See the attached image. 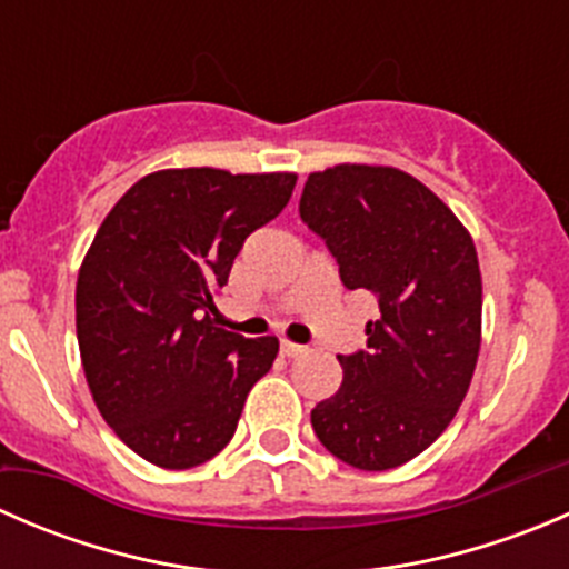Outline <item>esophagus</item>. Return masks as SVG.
I'll use <instances>...</instances> for the list:
<instances>
[{"label": "esophagus", "mask_w": 569, "mask_h": 569, "mask_svg": "<svg viewBox=\"0 0 569 569\" xmlns=\"http://www.w3.org/2000/svg\"><path fill=\"white\" fill-rule=\"evenodd\" d=\"M308 347H302V343H291V341H280V355L283 358H300V355H306Z\"/></svg>", "instance_id": "esophagus-1"}]
</instances>
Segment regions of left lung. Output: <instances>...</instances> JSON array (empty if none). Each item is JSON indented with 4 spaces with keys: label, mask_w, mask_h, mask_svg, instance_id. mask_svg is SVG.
<instances>
[{
    "label": "left lung",
    "mask_w": 569,
    "mask_h": 569,
    "mask_svg": "<svg viewBox=\"0 0 569 569\" xmlns=\"http://www.w3.org/2000/svg\"><path fill=\"white\" fill-rule=\"evenodd\" d=\"M300 217L347 289L377 297L366 349L338 355L336 396L311 410L332 457L360 470L410 462L460 410L481 343V274L470 233L418 178L380 164L311 173Z\"/></svg>",
    "instance_id": "8db88e82"
}]
</instances>
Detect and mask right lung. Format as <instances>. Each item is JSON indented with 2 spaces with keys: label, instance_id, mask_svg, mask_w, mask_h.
<instances>
[{
  "label": "right lung",
  "instance_id": "add662e5",
  "mask_svg": "<svg viewBox=\"0 0 569 569\" xmlns=\"http://www.w3.org/2000/svg\"><path fill=\"white\" fill-rule=\"evenodd\" d=\"M295 183V173L159 170L101 222L77 280L79 352L96 407L142 460L183 470L220 455L272 369L278 338L217 327L211 295Z\"/></svg>",
  "mask_w": 569,
  "mask_h": 569
}]
</instances>
